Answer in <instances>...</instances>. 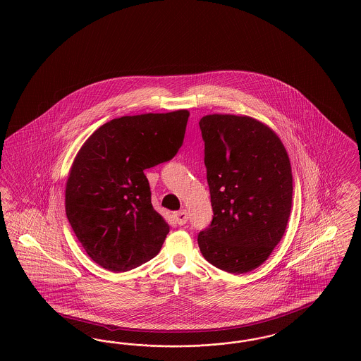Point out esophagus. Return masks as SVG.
Masks as SVG:
<instances>
[{
	"mask_svg": "<svg viewBox=\"0 0 361 361\" xmlns=\"http://www.w3.org/2000/svg\"><path fill=\"white\" fill-rule=\"evenodd\" d=\"M173 218H174L176 224H180V226H183V224H185L188 222V214H187L185 209H181V211L174 212V214H173Z\"/></svg>",
	"mask_w": 361,
	"mask_h": 361,
	"instance_id": "1",
	"label": "esophagus"
}]
</instances>
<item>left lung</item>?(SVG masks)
I'll return each instance as SVG.
<instances>
[{
  "label": "left lung",
  "mask_w": 361,
  "mask_h": 361,
  "mask_svg": "<svg viewBox=\"0 0 361 361\" xmlns=\"http://www.w3.org/2000/svg\"><path fill=\"white\" fill-rule=\"evenodd\" d=\"M214 211L197 235L203 257L228 274L258 268L284 235L292 206L290 158L275 131L250 116L199 121Z\"/></svg>",
  "instance_id": "obj_1"
}]
</instances>
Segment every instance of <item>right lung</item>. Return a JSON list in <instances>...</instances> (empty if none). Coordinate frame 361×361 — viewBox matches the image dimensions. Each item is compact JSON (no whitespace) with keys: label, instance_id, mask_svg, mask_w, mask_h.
Wrapping results in <instances>:
<instances>
[{"label":"right lung","instance_id":"obj_1","mask_svg":"<svg viewBox=\"0 0 361 361\" xmlns=\"http://www.w3.org/2000/svg\"><path fill=\"white\" fill-rule=\"evenodd\" d=\"M189 112L121 116L87 137L70 168L65 207L87 256L111 272L155 257L169 224L152 204L143 171L172 159L183 145Z\"/></svg>","mask_w":361,"mask_h":361}]
</instances>
